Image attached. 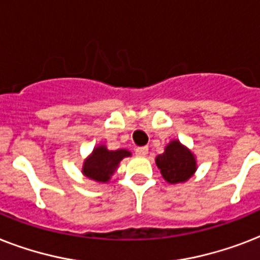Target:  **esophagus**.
<instances>
[{
  "mask_svg": "<svg viewBox=\"0 0 260 260\" xmlns=\"http://www.w3.org/2000/svg\"><path fill=\"white\" fill-rule=\"evenodd\" d=\"M135 154L138 155V156H146L148 154V148L147 147H138L136 150H135Z\"/></svg>",
  "mask_w": 260,
  "mask_h": 260,
  "instance_id": "esophagus-1",
  "label": "esophagus"
}]
</instances>
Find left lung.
Wrapping results in <instances>:
<instances>
[{
	"label": "left lung",
	"mask_w": 260,
	"mask_h": 260,
	"mask_svg": "<svg viewBox=\"0 0 260 260\" xmlns=\"http://www.w3.org/2000/svg\"><path fill=\"white\" fill-rule=\"evenodd\" d=\"M156 166L160 169L163 178L170 183L187 181L196 171V159L193 154L179 142L174 140L162 155L156 156Z\"/></svg>",
	"instance_id": "8db88e82"
}]
</instances>
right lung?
<instances>
[{
    "label": "right lung",
    "mask_w": 260,
    "mask_h": 260,
    "mask_svg": "<svg viewBox=\"0 0 260 260\" xmlns=\"http://www.w3.org/2000/svg\"><path fill=\"white\" fill-rule=\"evenodd\" d=\"M129 155L131 152L126 150L109 151L106 150L105 146L97 147L94 148L90 158L85 160L83 174L93 181L108 182L110 175L117 169L120 160Z\"/></svg>",
    "instance_id": "right-lung-1"
}]
</instances>
